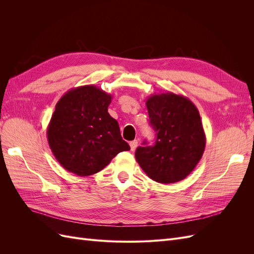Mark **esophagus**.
Instances as JSON below:
<instances>
[{"mask_svg": "<svg viewBox=\"0 0 254 254\" xmlns=\"http://www.w3.org/2000/svg\"><path fill=\"white\" fill-rule=\"evenodd\" d=\"M129 145H130V148H131V150L133 151V150H135V148H136V146H137V140H133V141H131L129 143Z\"/></svg>", "mask_w": 254, "mask_h": 254, "instance_id": "1", "label": "esophagus"}]
</instances>
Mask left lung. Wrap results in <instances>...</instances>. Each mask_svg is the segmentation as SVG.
Masks as SVG:
<instances>
[{
    "mask_svg": "<svg viewBox=\"0 0 254 254\" xmlns=\"http://www.w3.org/2000/svg\"><path fill=\"white\" fill-rule=\"evenodd\" d=\"M146 107L157 139L153 146L136 148V162L153 181H181L193 172L205 148L200 114L188 97L172 92L152 94Z\"/></svg>",
    "mask_w": 254,
    "mask_h": 254,
    "instance_id": "1",
    "label": "left lung"
}]
</instances>
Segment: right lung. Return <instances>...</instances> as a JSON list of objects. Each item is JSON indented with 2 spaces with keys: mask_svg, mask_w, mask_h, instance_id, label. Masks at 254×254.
Segmentation results:
<instances>
[{
  "mask_svg": "<svg viewBox=\"0 0 254 254\" xmlns=\"http://www.w3.org/2000/svg\"><path fill=\"white\" fill-rule=\"evenodd\" d=\"M112 96L81 86L68 90L56 104L47 135L50 148L64 170L79 177L101 172L121 151L130 149L119 123L108 113Z\"/></svg>",
  "mask_w": 254,
  "mask_h": 254,
  "instance_id": "obj_1",
  "label": "right lung"
}]
</instances>
